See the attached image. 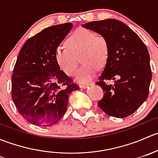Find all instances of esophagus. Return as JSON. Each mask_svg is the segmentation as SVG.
I'll return each mask as SVG.
<instances>
[{
    "instance_id": "esophagus-1",
    "label": "esophagus",
    "mask_w": 158,
    "mask_h": 158,
    "mask_svg": "<svg viewBox=\"0 0 158 158\" xmlns=\"http://www.w3.org/2000/svg\"><path fill=\"white\" fill-rule=\"evenodd\" d=\"M91 85V83H87V84H81V85H79V87L82 89H86L87 87H89V85Z\"/></svg>"
}]
</instances>
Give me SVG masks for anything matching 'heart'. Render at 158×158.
Returning a JSON list of instances; mask_svg holds the SVG:
<instances>
[{"instance_id":"obj_1","label":"heart","mask_w":158,"mask_h":158,"mask_svg":"<svg viewBox=\"0 0 158 158\" xmlns=\"http://www.w3.org/2000/svg\"><path fill=\"white\" fill-rule=\"evenodd\" d=\"M66 48L55 52L59 67L68 76H73L78 69V57L84 66L76 75V81L88 82L98 68L106 66L109 57V47L106 38L87 29H79L72 33L65 42Z\"/></svg>"}]
</instances>
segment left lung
I'll return each instance as SVG.
<instances>
[{
  "label": "left lung",
  "mask_w": 158,
  "mask_h": 158,
  "mask_svg": "<svg viewBox=\"0 0 158 158\" xmlns=\"http://www.w3.org/2000/svg\"><path fill=\"white\" fill-rule=\"evenodd\" d=\"M104 36L109 57L96 85L102 88L98 106L106 114L124 118L133 114L148 97L152 73L149 52L136 33L115 19L92 21L82 25ZM104 80H114L107 85Z\"/></svg>",
  "instance_id": "obj_1"
}]
</instances>
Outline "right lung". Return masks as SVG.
<instances>
[{
	"instance_id": "right-lung-1",
	"label": "right lung",
	"mask_w": 158,
	"mask_h": 158,
	"mask_svg": "<svg viewBox=\"0 0 158 158\" xmlns=\"http://www.w3.org/2000/svg\"><path fill=\"white\" fill-rule=\"evenodd\" d=\"M73 28L66 23L45 28L23 44L11 79V95L17 111L28 122L51 126L66 113L73 83L57 65L55 52Z\"/></svg>"
}]
</instances>
